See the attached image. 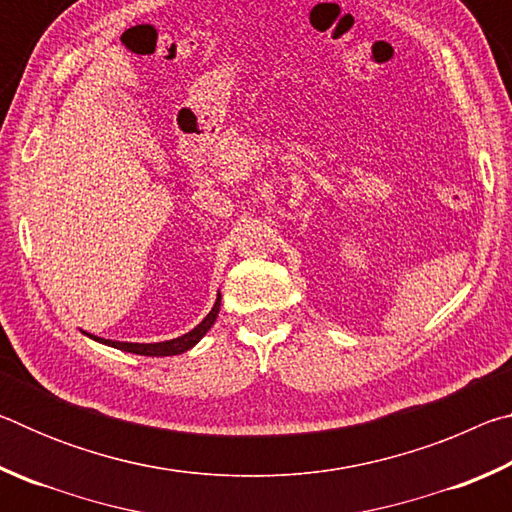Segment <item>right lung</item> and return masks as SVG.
Returning <instances> with one entry per match:
<instances>
[{"mask_svg": "<svg viewBox=\"0 0 512 512\" xmlns=\"http://www.w3.org/2000/svg\"><path fill=\"white\" fill-rule=\"evenodd\" d=\"M219 307H221V296L216 298L212 311L203 318V323H198L192 329V332H187L185 336H178V339H173V341H162V343H119V341L99 339V336H92V339L106 343V345H112V348H117V350L133 352V354H144V357H171V354L187 352L189 348H194V345L203 339L207 329L214 325L216 316H219Z\"/></svg>", "mask_w": 512, "mask_h": 512, "instance_id": "add662e5", "label": "right lung"}]
</instances>
